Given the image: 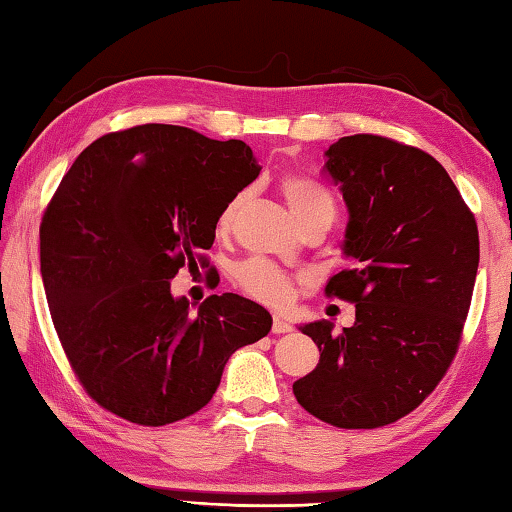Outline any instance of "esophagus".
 Wrapping results in <instances>:
<instances>
[{"label": "esophagus", "mask_w": 512, "mask_h": 512, "mask_svg": "<svg viewBox=\"0 0 512 512\" xmlns=\"http://www.w3.org/2000/svg\"><path fill=\"white\" fill-rule=\"evenodd\" d=\"M272 332H274V334H287V332H292V325H289L287 321H283L281 316H274Z\"/></svg>", "instance_id": "esophagus-1"}]
</instances>
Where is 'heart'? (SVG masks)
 <instances>
[{"label": "heart", "mask_w": 512, "mask_h": 512, "mask_svg": "<svg viewBox=\"0 0 512 512\" xmlns=\"http://www.w3.org/2000/svg\"><path fill=\"white\" fill-rule=\"evenodd\" d=\"M281 194L287 200L289 209L294 211L296 218L301 220L303 225L312 223V220L321 216L334 218V198L330 196V191H325L312 180L301 176H285L281 180ZM245 200L247 191H238V194H234L225 202V207L220 209V214L216 218L218 234H229L231 227H234L236 216L245 205ZM236 283L245 294L256 298V301L272 307H281L294 296L296 278L285 272L281 265L272 263V260L249 258L236 267Z\"/></svg>", "instance_id": "1"}]
</instances>
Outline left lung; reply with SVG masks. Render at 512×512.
I'll return each mask as SVG.
<instances>
[{
	"label": "left lung",
	"mask_w": 512,
	"mask_h": 512,
	"mask_svg": "<svg viewBox=\"0 0 512 512\" xmlns=\"http://www.w3.org/2000/svg\"><path fill=\"white\" fill-rule=\"evenodd\" d=\"M325 176L350 211L327 296L356 321L301 325L321 359L294 383L301 406L330 426L370 430L406 417L455 359L479 267V231L448 171L417 147L356 133L325 151Z\"/></svg>",
	"instance_id": "1"
}]
</instances>
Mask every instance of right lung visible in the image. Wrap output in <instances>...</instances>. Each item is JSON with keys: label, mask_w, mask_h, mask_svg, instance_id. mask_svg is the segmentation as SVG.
<instances>
[{"label": "right lung", "mask_w": 512, "mask_h": 512, "mask_svg": "<svg viewBox=\"0 0 512 512\" xmlns=\"http://www.w3.org/2000/svg\"><path fill=\"white\" fill-rule=\"evenodd\" d=\"M258 173L243 140L176 124L106 133L77 156L44 211L40 263L55 332L98 406L138 426L187 419L229 356L272 330L238 294H211L198 314L171 296L180 267H205L220 209Z\"/></svg>", "instance_id": "right-lung-1"}]
</instances>
